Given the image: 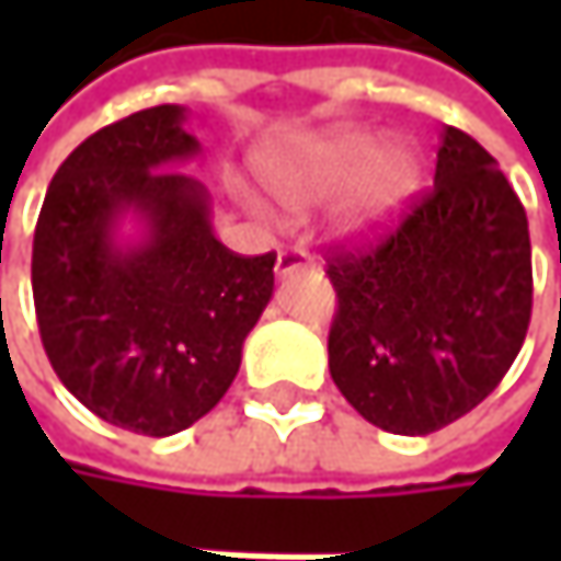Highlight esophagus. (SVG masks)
Returning <instances> with one entry per match:
<instances>
[{
	"mask_svg": "<svg viewBox=\"0 0 561 561\" xmlns=\"http://www.w3.org/2000/svg\"><path fill=\"white\" fill-rule=\"evenodd\" d=\"M311 266H314V260H311L305 250L288 247V250H282L279 260H276V276L285 279V276H291V273H298V270H311Z\"/></svg>",
	"mask_w": 561,
	"mask_h": 561,
	"instance_id": "esophagus-1",
	"label": "esophagus"
}]
</instances>
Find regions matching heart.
<instances>
[{"label":"heart","mask_w":561,"mask_h":561,"mask_svg":"<svg viewBox=\"0 0 561 561\" xmlns=\"http://www.w3.org/2000/svg\"><path fill=\"white\" fill-rule=\"evenodd\" d=\"M270 191L285 207L301 210L345 187L334 204V230L367 243L392 230L425 181V159L409 139L380 142L370 126H334L276 146L260 162ZM243 201L256 204L250 191Z\"/></svg>","instance_id":"heart-1"}]
</instances>
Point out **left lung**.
Listing matches in <instances>:
<instances>
[{"mask_svg":"<svg viewBox=\"0 0 561 561\" xmlns=\"http://www.w3.org/2000/svg\"><path fill=\"white\" fill-rule=\"evenodd\" d=\"M331 380L377 428L428 435L516 360L533 311L529 224L497 159L445 126L435 187L380 247L334 253Z\"/></svg>","mask_w":561,"mask_h":561,"instance_id":"left-lung-1","label":"left lung"}]
</instances>
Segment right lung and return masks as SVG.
Here are the masks:
<instances>
[{
  "label": "right lung",
  "instance_id": "add662e5",
  "mask_svg": "<svg viewBox=\"0 0 561 561\" xmlns=\"http://www.w3.org/2000/svg\"><path fill=\"white\" fill-rule=\"evenodd\" d=\"M178 103L83 139L45 194L32 250L42 344L60 383L110 425L165 438L230 390L273 298L276 253L237 256L210 224Z\"/></svg>",
  "mask_w": 561,
  "mask_h": 561
}]
</instances>
